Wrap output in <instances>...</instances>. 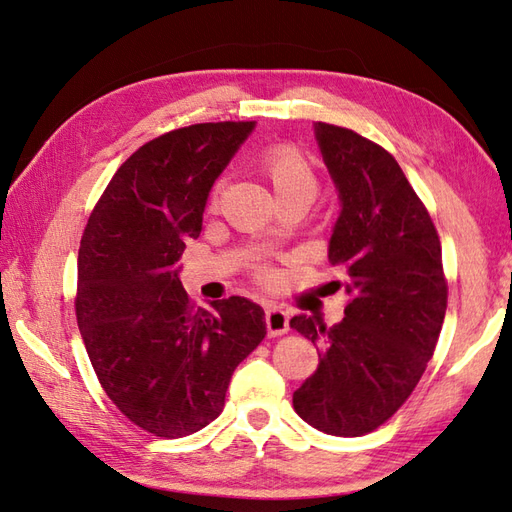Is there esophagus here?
<instances>
[{
	"label": "esophagus",
	"instance_id": "esophagus-1",
	"mask_svg": "<svg viewBox=\"0 0 512 512\" xmlns=\"http://www.w3.org/2000/svg\"><path fill=\"white\" fill-rule=\"evenodd\" d=\"M265 323L269 336H282L289 332V313L280 306H267L265 310Z\"/></svg>",
	"mask_w": 512,
	"mask_h": 512
}]
</instances>
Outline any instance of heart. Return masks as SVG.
<instances>
[{"label": "heart", "instance_id": "1", "mask_svg": "<svg viewBox=\"0 0 512 512\" xmlns=\"http://www.w3.org/2000/svg\"><path fill=\"white\" fill-rule=\"evenodd\" d=\"M260 171H263V176L271 184L273 193H276L278 204L295 202L308 206L319 191V182L313 165H310L306 156L293 145H276L267 149L263 158H260ZM217 199L219 186L210 191V208L217 206ZM258 278L269 282L273 278V273L267 269H260Z\"/></svg>", "mask_w": 512, "mask_h": 512}]
</instances>
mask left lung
Segmentation results:
<instances>
[{"label":"left lung","instance_id":"8db88e82","mask_svg":"<svg viewBox=\"0 0 512 512\" xmlns=\"http://www.w3.org/2000/svg\"><path fill=\"white\" fill-rule=\"evenodd\" d=\"M315 134L343 204L328 252L343 280L332 284L350 302L332 328L317 317L291 319L319 352L293 408L321 432L363 436L402 408L434 354L447 308L441 241L384 147L323 121Z\"/></svg>","mask_w":512,"mask_h":512}]
</instances>
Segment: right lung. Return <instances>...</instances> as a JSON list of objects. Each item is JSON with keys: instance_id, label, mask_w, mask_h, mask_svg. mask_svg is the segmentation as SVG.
<instances>
[{"instance_id": "1", "label": "right lung", "mask_w": 512, "mask_h": 512, "mask_svg": "<svg viewBox=\"0 0 512 512\" xmlns=\"http://www.w3.org/2000/svg\"><path fill=\"white\" fill-rule=\"evenodd\" d=\"M252 130L254 121L195 123L145 143L82 234L76 317L86 354L121 415L160 439L217 419L234 369L267 334L258 304L228 297L195 308L178 278L210 186Z\"/></svg>"}]
</instances>
